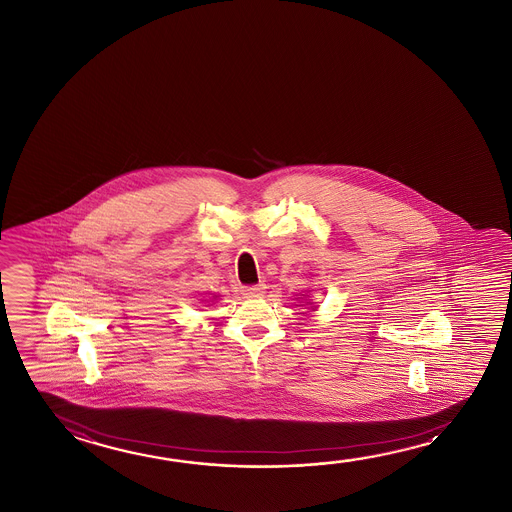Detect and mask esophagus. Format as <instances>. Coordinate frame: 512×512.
Wrapping results in <instances>:
<instances>
[{
  "instance_id": "obj_1",
  "label": "esophagus",
  "mask_w": 512,
  "mask_h": 512,
  "mask_svg": "<svg viewBox=\"0 0 512 512\" xmlns=\"http://www.w3.org/2000/svg\"><path fill=\"white\" fill-rule=\"evenodd\" d=\"M262 293H264V284L243 287V294L246 298H255V296H260Z\"/></svg>"
}]
</instances>
